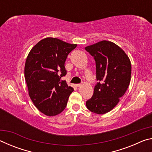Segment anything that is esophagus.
<instances>
[{
    "instance_id": "obj_1",
    "label": "esophagus",
    "mask_w": 152,
    "mask_h": 152,
    "mask_svg": "<svg viewBox=\"0 0 152 152\" xmlns=\"http://www.w3.org/2000/svg\"><path fill=\"white\" fill-rule=\"evenodd\" d=\"M81 86H82L81 84H76V87H80Z\"/></svg>"
}]
</instances>
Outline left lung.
I'll return each mask as SVG.
<instances>
[{"label":"left lung","instance_id":"left-lung-1","mask_svg":"<svg viewBox=\"0 0 152 152\" xmlns=\"http://www.w3.org/2000/svg\"><path fill=\"white\" fill-rule=\"evenodd\" d=\"M85 50L96 62L97 84L86 107L96 114L111 110L125 94L130 84L132 64L128 56L119 46L103 40L88 45Z\"/></svg>","mask_w":152,"mask_h":152}]
</instances>
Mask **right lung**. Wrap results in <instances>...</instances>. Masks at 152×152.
I'll return each mask as SVG.
<instances>
[{"mask_svg": "<svg viewBox=\"0 0 152 152\" xmlns=\"http://www.w3.org/2000/svg\"><path fill=\"white\" fill-rule=\"evenodd\" d=\"M77 44L47 37L29 51L25 65V78L29 95L37 109L49 117L60 114L74 91L65 80L67 56Z\"/></svg>", "mask_w": 152, "mask_h": 152, "instance_id": "obj_1", "label": "right lung"}]
</instances>
